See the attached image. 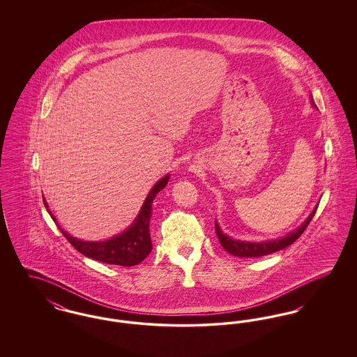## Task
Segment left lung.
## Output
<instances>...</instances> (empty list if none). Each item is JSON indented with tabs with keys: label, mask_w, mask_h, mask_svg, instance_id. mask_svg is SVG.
Wrapping results in <instances>:
<instances>
[{
	"label": "left lung",
	"mask_w": 357,
	"mask_h": 357,
	"mask_svg": "<svg viewBox=\"0 0 357 357\" xmlns=\"http://www.w3.org/2000/svg\"><path fill=\"white\" fill-rule=\"evenodd\" d=\"M310 102L316 108V104H314L312 98H310ZM317 206L319 204L314 206V208L312 210V213L309 214V217L306 218L305 221L303 222L296 230L290 231L284 237L269 239V241H261V242H249V241L234 239V238L229 237L227 234H225L222 231L221 226L217 221H215V233H217V237L221 242L222 248L230 255H236V257H246V258L272 255V253H275L278 250H282V249L288 248L289 245H291L297 238L304 233L309 222L312 221V218L316 214Z\"/></svg>",
	"instance_id": "1"
}]
</instances>
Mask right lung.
Here are the masks:
<instances>
[{
  "mask_svg": "<svg viewBox=\"0 0 357 357\" xmlns=\"http://www.w3.org/2000/svg\"><path fill=\"white\" fill-rule=\"evenodd\" d=\"M169 179H170V175L167 174L153 185L147 198L144 199L135 221L118 236H114L105 241L95 242V241H83L79 238L72 237L66 230L60 227V225H59V229L63 233V236L68 239L69 243L77 252H80L88 258L100 261L104 264H109V265H119V266L137 265L153 250V243L150 237V220L153 215V202L156 194L166 187ZM44 204L48 213L51 214L53 221H56V218L52 215L51 210L45 199H44Z\"/></svg>",
  "mask_w": 357,
  "mask_h": 357,
  "instance_id": "add662e5",
  "label": "right lung"
}]
</instances>
